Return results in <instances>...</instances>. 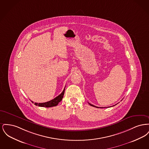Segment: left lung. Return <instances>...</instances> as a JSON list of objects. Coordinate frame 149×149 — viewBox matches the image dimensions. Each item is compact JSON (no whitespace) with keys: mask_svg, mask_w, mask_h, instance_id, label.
Segmentation results:
<instances>
[{"mask_svg":"<svg viewBox=\"0 0 149 149\" xmlns=\"http://www.w3.org/2000/svg\"><path fill=\"white\" fill-rule=\"evenodd\" d=\"M89 104L91 106L94 107H96V108H104V107H98L95 106H94V105H92V104H90V103H89ZM115 106V105H114L113 106Z\"/></svg>","mask_w":149,"mask_h":149,"instance_id":"obj_1","label":"left lung"}]
</instances>
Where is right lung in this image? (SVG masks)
I'll use <instances>...</instances> for the list:
<instances>
[{
    "label": "right lung",
    "instance_id": "add662e5",
    "mask_svg": "<svg viewBox=\"0 0 149 149\" xmlns=\"http://www.w3.org/2000/svg\"><path fill=\"white\" fill-rule=\"evenodd\" d=\"M65 88L63 92L61 93L59 95H58L56 98L54 99H52L49 102H45V103H35V105L38 106L39 107H51L56 106L61 101V100L63 98V96L64 95V92H65ZM33 103V102L32 101Z\"/></svg>",
    "mask_w": 149,
    "mask_h": 149
}]
</instances>
